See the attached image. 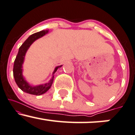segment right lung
<instances>
[{
    "label": "right lung",
    "instance_id": "obj_1",
    "mask_svg": "<svg viewBox=\"0 0 135 135\" xmlns=\"http://www.w3.org/2000/svg\"><path fill=\"white\" fill-rule=\"evenodd\" d=\"M48 30H43L41 31L36 32V33L32 34V35H31L19 48L18 53H17L15 61H14V68H13V75H14V79H15L16 83L17 84V86H18L19 88L22 91L26 92V93H28L35 95H41V94L48 91L50 89V87H51L52 84H53L54 75H53L51 80H50L48 83L43 84V85L35 86V87H32V86H31L30 84L27 83L26 81L24 80L22 75V63L24 62V56H25L26 53L27 49L30 48L31 44L35 40L43 36L44 35L48 33ZM61 66L62 65L56 66L55 68L53 74L57 70L58 68L61 67Z\"/></svg>",
    "mask_w": 135,
    "mask_h": 135
}]
</instances>
